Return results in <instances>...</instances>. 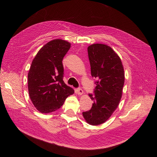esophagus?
<instances>
[{
	"instance_id": "obj_1",
	"label": "esophagus",
	"mask_w": 157,
	"mask_h": 157,
	"mask_svg": "<svg viewBox=\"0 0 157 157\" xmlns=\"http://www.w3.org/2000/svg\"><path fill=\"white\" fill-rule=\"evenodd\" d=\"M77 93H78V95H81L82 94H83V90H82L81 88H78V89H77Z\"/></svg>"
}]
</instances>
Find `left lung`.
Returning <instances> with one entry per match:
<instances>
[{
	"instance_id": "obj_1",
	"label": "left lung",
	"mask_w": 157,
	"mask_h": 157,
	"mask_svg": "<svg viewBox=\"0 0 157 157\" xmlns=\"http://www.w3.org/2000/svg\"><path fill=\"white\" fill-rule=\"evenodd\" d=\"M92 76L96 86L91 109L83 112L90 125H98L109 119L117 108L122 95L125 74L120 58L109 46L94 44L88 47Z\"/></svg>"
}]
</instances>
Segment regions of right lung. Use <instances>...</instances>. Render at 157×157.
I'll use <instances>...</instances> for the list:
<instances>
[{
    "mask_svg": "<svg viewBox=\"0 0 157 157\" xmlns=\"http://www.w3.org/2000/svg\"><path fill=\"white\" fill-rule=\"evenodd\" d=\"M71 44L62 39L49 41L38 52L28 74V88L34 105L42 113L60 108L74 90L63 81L62 60Z\"/></svg>",
    "mask_w": 157,
    "mask_h": 157,
    "instance_id": "1",
    "label": "right lung"
}]
</instances>
